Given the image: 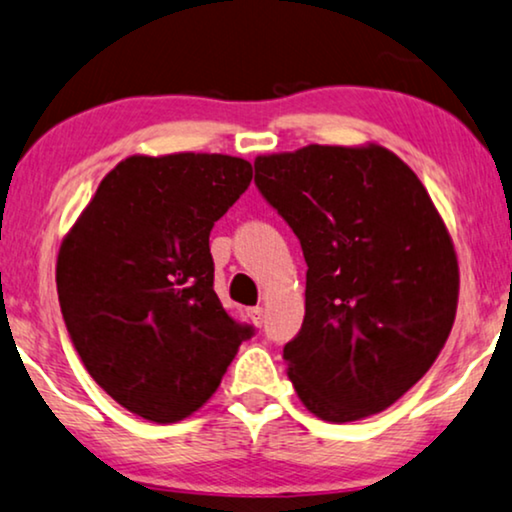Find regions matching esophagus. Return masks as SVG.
Wrapping results in <instances>:
<instances>
[{"label": "esophagus", "mask_w": 512, "mask_h": 512, "mask_svg": "<svg viewBox=\"0 0 512 512\" xmlns=\"http://www.w3.org/2000/svg\"><path fill=\"white\" fill-rule=\"evenodd\" d=\"M248 313H250L252 323H255L257 327H262V323H264V309H262V306H255V309H250Z\"/></svg>", "instance_id": "esophagus-1"}]
</instances>
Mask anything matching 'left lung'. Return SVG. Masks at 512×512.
I'll return each mask as SVG.
<instances>
[{
  "mask_svg": "<svg viewBox=\"0 0 512 512\" xmlns=\"http://www.w3.org/2000/svg\"><path fill=\"white\" fill-rule=\"evenodd\" d=\"M255 185L309 267L302 330L283 349L299 400L332 424L384 412L452 332L459 262L445 220L414 170L377 142L262 154Z\"/></svg>",
  "mask_w": 512,
  "mask_h": 512,
  "instance_id": "1",
  "label": "left lung"
}]
</instances>
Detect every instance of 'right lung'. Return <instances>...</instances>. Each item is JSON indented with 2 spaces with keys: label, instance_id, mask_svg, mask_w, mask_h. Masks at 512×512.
<instances>
[{
  "label": "right lung",
  "instance_id": "1",
  "mask_svg": "<svg viewBox=\"0 0 512 512\" xmlns=\"http://www.w3.org/2000/svg\"><path fill=\"white\" fill-rule=\"evenodd\" d=\"M229 154H133L95 189L58 250L63 318L81 363L128 412L175 424L217 391L243 339L213 290L210 229L248 189Z\"/></svg>",
  "mask_w": 512,
  "mask_h": 512
}]
</instances>
